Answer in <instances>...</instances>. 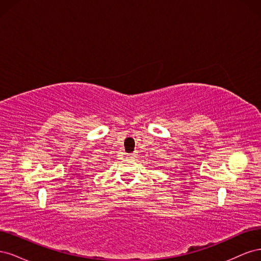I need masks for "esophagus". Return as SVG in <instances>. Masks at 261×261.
Listing matches in <instances>:
<instances>
[{"mask_svg": "<svg viewBox=\"0 0 261 261\" xmlns=\"http://www.w3.org/2000/svg\"><path fill=\"white\" fill-rule=\"evenodd\" d=\"M129 158H135L136 156V152H134V153H130L129 155H128Z\"/></svg>", "mask_w": 261, "mask_h": 261, "instance_id": "34e87169", "label": "esophagus"}]
</instances>
